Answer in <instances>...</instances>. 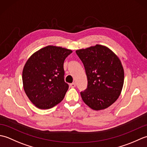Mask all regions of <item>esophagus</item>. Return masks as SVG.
I'll list each match as a JSON object with an SVG mask.
<instances>
[{"label":"esophagus","mask_w":147,"mask_h":147,"mask_svg":"<svg viewBox=\"0 0 147 147\" xmlns=\"http://www.w3.org/2000/svg\"><path fill=\"white\" fill-rule=\"evenodd\" d=\"M76 86V83H72L70 84V87L71 88H74Z\"/></svg>","instance_id":"1"}]
</instances>
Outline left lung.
I'll use <instances>...</instances> for the list:
<instances>
[{
	"label": "left lung",
	"mask_w": 147,
	"mask_h": 147,
	"mask_svg": "<svg viewBox=\"0 0 147 147\" xmlns=\"http://www.w3.org/2000/svg\"><path fill=\"white\" fill-rule=\"evenodd\" d=\"M85 69L87 88L80 92L83 102L95 111L111 106L120 95L124 74L121 62L107 47L96 45L76 51Z\"/></svg>",
	"instance_id": "1"
}]
</instances>
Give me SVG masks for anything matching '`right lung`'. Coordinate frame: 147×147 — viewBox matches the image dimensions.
I'll return each instance as SVG.
<instances>
[{
  "instance_id": "add662e5",
  "label": "right lung",
  "mask_w": 147,
  "mask_h": 147,
  "mask_svg": "<svg viewBox=\"0 0 147 147\" xmlns=\"http://www.w3.org/2000/svg\"><path fill=\"white\" fill-rule=\"evenodd\" d=\"M73 52L69 49L47 46L28 59L23 70V88L36 107L49 109L60 103L67 91L64 62Z\"/></svg>"
}]
</instances>
